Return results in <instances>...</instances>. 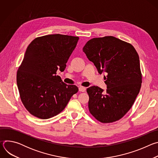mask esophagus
<instances>
[{
	"label": "esophagus",
	"mask_w": 158,
	"mask_h": 158,
	"mask_svg": "<svg viewBox=\"0 0 158 158\" xmlns=\"http://www.w3.org/2000/svg\"><path fill=\"white\" fill-rule=\"evenodd\" d=\"M85 90H86V88L84 87L80 86V87H79V91L80 92H85Z\"/></svg>",
	"instance_id": "34e87169"
}]
</instances>
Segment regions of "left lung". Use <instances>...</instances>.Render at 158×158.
Returning <instances> with one entry per match:
<instances>
[{"label":"left lung","mask_w":158,"mask_h":158,"mask_svg":"<svg viewBox=\"0 0 158 158\" xmlns=\"http://www.w3.org/2000/svg\"><path fill=\"white\" fill-rule=\"evenodd\" d=\"M82 50L98 73L106 74V93L98 86L87 89L89 112L102 123L119 120L131 109L141 89L138 52L131 44L113 36L93 38Z\"/></svg>","instance_id":"obj_1"}]
</instances>
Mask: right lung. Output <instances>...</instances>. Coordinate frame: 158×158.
<instances>
[{
    "label": "right lung",
    "instance_id": "add662e5",
    "mask_svg": "<svg viewBox=\"0 0 158 158\" xmlns=\"http://www.w3.org/2000/svg\"><path fill=\"white\" fill-rule=\"evenodd\" d=\"M78 37L51 34L34 39L29 45L17 73L22 102L35 117L46 119L62 111L78 91L56 75L63 72Z\"/></svg>",
    "mask_w": 158,
    "mask_h": 158
}]
</instances>
